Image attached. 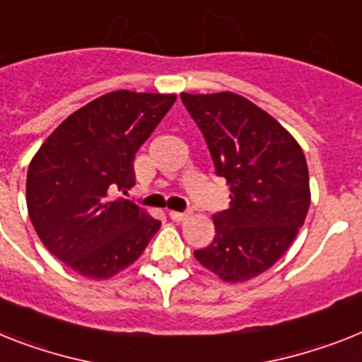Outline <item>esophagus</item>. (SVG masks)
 <instances>
[{
	"label": "esophagus",
	"mask_w": 362,
	"mask_h": 362,
	"mask_svg": "<svg viewBox=\"0 0 362 362\" xmlns=\"http://www.w3.org/2000/svg\"><path fill=\"white\" fill-rule=\"evenodd\" d=\"M190 216V211L187 213H179V211H170V218L174 220V222H185L187 218Z\"/></svg>",
	"instance_id": "esophagus-1"
}]
</instances>
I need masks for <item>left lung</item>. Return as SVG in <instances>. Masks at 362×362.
I'll use <instances>...</instances> for the list:
<instances>
[{
  "instance_id": "8db88e82",
  "label": "left lung",
  "mask_w": 362,
  "mask_h": 362,
  "mask_svg": "<svg viewBox=\"0 0 362 362\" xmlns=\"http://www.w3.org/2000/svg\"><path fill=\"white\" fill-rule=\"evenodd\" d=\"M181 101L231 190L229 209L213 216V242L194 257L223 281H247L276 264L305 222V155L276 118L242 95L183 92Z\"/></svg>"
}]
</instances>
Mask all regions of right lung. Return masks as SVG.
<instances>
[{"label": "right lung", "mask_w": 362, "mask_h": 362, "mask_svg": "<svg viewBox=\"0 0 362 362\" xmlns=\"http://www.w3.org/2000/svg\"><path fill=\"white\" fill-rule=\"evenodd\" d=\"M174 94L116 90L70 115L27 170V211L42 244L77 274L107 279L133 264L160 222L131 199L134 153Z\"/></svg>", "instance_id": "right-lung-1"}]
</instances>
